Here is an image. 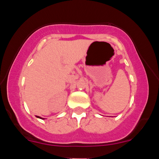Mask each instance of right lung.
I'll return each mask as SVG.
<instances>
[{"label":"right lung","instance_id":"right-lung-1","mask_svg":"<svg viewBox=\"0 0 159 159\" xmlns=\"http://www.w3.org/2000/svg\"><path fill=\"white\" fill-rule=\"evenodd\" d=\"M37 117H39V118H40V117H39V116H37Z\"/></svg>","mask_w":159,"mask_h":159}]
</instances>
